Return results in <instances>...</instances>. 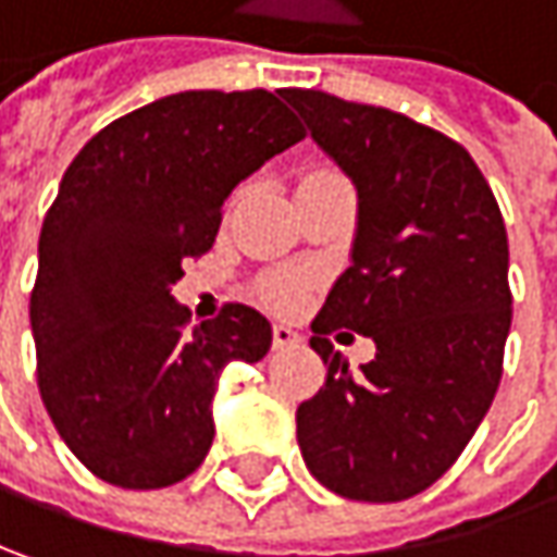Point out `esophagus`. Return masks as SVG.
<instances>
[{
  "mask_svg": "<svg viewBox=\"0 0 557 557\" xmlns=\"http://www.w3.org/2000/svg\"><path fill=\"white\" fill-rule=\"evenodd\" d=\"M299 341H302L299 331H293L289 325H274V347H293Z\"/></svg>",
  "mask_w": 557,
  "mask_h": 557,
  "instance_id": "1",
  "label": "esophagus"
}]
</instances>
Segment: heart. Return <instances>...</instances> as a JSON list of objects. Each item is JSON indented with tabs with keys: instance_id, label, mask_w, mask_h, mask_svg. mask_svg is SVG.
Returning <instances> with one entry per match:
<instances>
[{
	"instance_id": "1",
	"label": "heart",
	"mask_w": 557,
	"mask_h": 557,
	"mask_svg": "<svg viewBox=\"0 0 557 557\" xmlns=\"http://www.w3.org/2000/svg\"><path fill=\"white\" fill-rule=\"evenodd\" d=\"M302 293H306L302 280L289 277V274H283V277H271L261 283V296H264L274 309H293V306L302 299Z\"/></svg>"
}]
</instances>
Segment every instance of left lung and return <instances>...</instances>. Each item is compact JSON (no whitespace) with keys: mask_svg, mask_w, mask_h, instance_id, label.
<instances>
[{"mask_svg":"<svg viewBox=\"0 0 557 557\" xmlns=\"http://www.w3.org/2000/svg\"><path fill=\"white\" fill-rule=\"evenodd\" d=\"M283 98L357 187L350 268L309 341L329 376L299 405L296 440L334 494L405 500L462 456L500 385L513 319L504 216L440 129L315 88ZM337 327L377 341L360 374L327 341Z\"/></svg>","mask_w":557,"mask_h":557,"instance_id":"1","label":"left lung"}]
</instances>
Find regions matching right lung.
<instances>
[{
	"instance_id": "right-lung-1",
	"label": "right lung",
	"mask_w": 557,
	"mask_h": 557,
	"mask_svg": "<svg viewBox=\"0 0 557 557\" xmlns=\"http://www.w3.org/2000/svg\"><path fill=\"white\" fill-rule=\"evenodd\" d=\"M302 136L264 88L177 91L95 133L66 169L30 331L47 414L91 475L152 491L210 453L220 373L258 363L274 334L242 302L190 325L172 283L213 245L232 187Z\"/></svg>"
}]
</instances>
